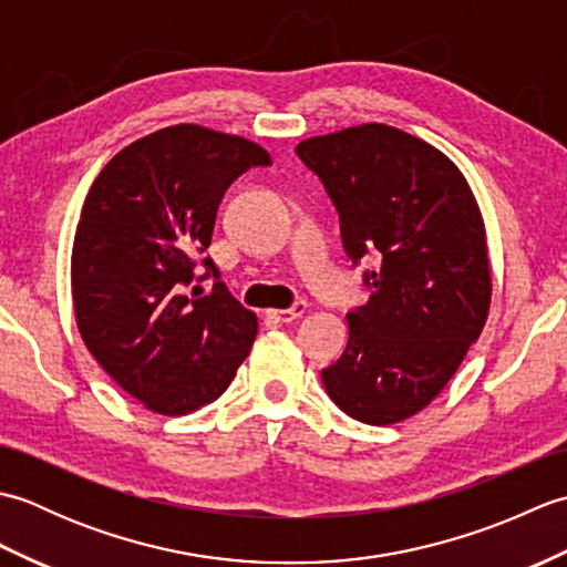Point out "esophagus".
<instances>
[{
    "label": "esophagus",
    "instance_id": "34e87169",
    "mask_svg": "<svg viewBox=\"0 0 567 567\" xmlns=\"http://www.w3.org/2000/svg\"><path fill=\"white\" fill-rule=\"evenodd\" d=\"M307 311V302H295L290 309H272L268 311V317L275 321H282V323H292L295 319H299Z\"/></svg>",
    "mask_w": 567,
    "mask_h": 567
}]
</instances>
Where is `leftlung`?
<instances>
[{"label":"left lung","mask_w":567,"mask_h":567,"mask_svg":"<svg viewBox=\"0 0 567 567\" xmlns=\"http://www.w3.org/2000/svg\"><path fill=\"white\" fill-rule=\"evenodd\" d=\"M297 155L339 212L368 305L348 311V346L321 370L333 404L388 426L421 412L483 333L492 277L483 214L453 161L412 134L363 124L307 138Z\"/></svg>","instance_id":"1"}]
</instances>
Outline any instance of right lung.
Returning <instances> with one entry per match:
<instances>
[{"label":"right lung","mask_w":567,"mask_h":567,"mask_svg":"<svg viewBox=\"0 0 567 567\" xmlns=\"http://www.w3.org/2000/svg\"><path fill=\"white\" fill-rule=\"evenodd\" d=\"M270 165L240 136L197 124L155 131L118 151L94 179L72 244V302L87 351L151 412L189 414L231 384L258 319L231 297L212 258L209 296L194 268L238 175Z\"/></svg>","instance_id":"add662e5"}]
</instances>
